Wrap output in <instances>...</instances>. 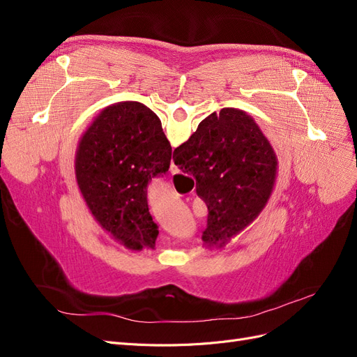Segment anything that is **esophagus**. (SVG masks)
<instances>
[{"label": "esophagus", "instance_id": "esophagus-1", "mask_svg": "<svg viewBox=\"0 0 357 357\" xmlns=\"http://www.w3.org/2000/svg\"><path fill=\"white\" fill-rule=\"evenodd\" d=\"M169 172L171 174H178V168L174 165V162H171V167H169Z\"/></svg>", "mask_w": 357, "mask_h": 357}]
</instances>
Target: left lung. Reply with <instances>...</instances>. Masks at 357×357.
Returning <instances> with one entry per match:
<instances>
[{"instance_id": "1", "label": "left lung", "mask_w": 357, "mask_h": 357, "mask_svg": "<svg viewBox=\"0 0 357 357\" xmlns=\"http://www.w3.org/2000/svg\"><path fill=\"white\" fill-rule=\"evenodd\" d=\"M171 146L159 117L142 102H119L95 119L80 139L75 177L93 218L132 250L155 248L158 225L147 186L167 174Z\"/></svg>"}]
</instances>
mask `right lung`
<instances>
[{
	"label": "right lung",
	"mask_w": 357,
	"mask_h": 357,
	"mask_svg": "<svg viewBox=\"0 0 357 357\" xmlns=\"http://www.w3.org/2000/svg\"><path fill=\"white\" fill-rule=\"evenodd\" d=\"M174 164L197 180L207 204L202 240L222 245L262 211L274 188L277 158L253 119L222 109L199 123L197 132L172 153Z\"/></svg>",
	"instance_id": "obj_1"
}]
</instances>
